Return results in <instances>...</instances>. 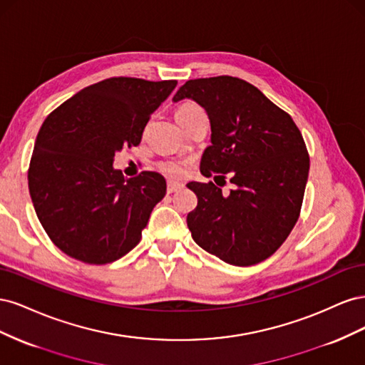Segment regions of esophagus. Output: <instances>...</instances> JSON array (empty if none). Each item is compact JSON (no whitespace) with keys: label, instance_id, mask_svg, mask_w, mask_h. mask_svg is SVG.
Wrapping results in <instances>:
<instances>
[{"label":"esophagus","instance_id":"esophagus-1","mask_svg":"<svg viewBox=\"0 0 365 365\" xmlns=\"http://www.w3.org/2000/svg\"><path fill=\"white\" fill-rule=\"evenodd\" d=\"M184 187V184L182 182H175V181H169L168 182V193H175V192H178V190H181Z\"/></svg>","mask_w":365,"mask_h":365}]
</instances>
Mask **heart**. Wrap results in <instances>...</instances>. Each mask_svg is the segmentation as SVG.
Wrapping results in <instances>:
<instances>
[{
  "instance_id": "b5f03b06",
  "label": "heart",
  "mask_w": 365,
  "mask_h": 365,
  "mask_svg": "<svg viewBox=\"0 0 365 365\" xmlns=\"http://www.w3.org/2000/svg\"><path fill=\"white\" fill-rule=\"evenodd\" d=\"M200 117H207L204 109L195 102H185L176 108L175 118L184 128ZM160 170L169 178H181L185 173V164L180 161H164L160 164Z\"/></svg>"
}]
</instances>
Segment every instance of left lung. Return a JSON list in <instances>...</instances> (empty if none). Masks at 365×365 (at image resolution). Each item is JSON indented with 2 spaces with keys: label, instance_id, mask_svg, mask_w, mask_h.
Returning <instances> with one entry per match:
<instances>
[{
  "label": "left lung",
  "instance_id": "left-lung-1",
  "mask_svg": "<svg viewBox=\"0 0 365 365\" xmlns=\"http://www.w3.org/2000/svg\"><path fill=\"white\" fill-rule=\"evenodd\" d=\"M193 98L212 125V146L201 160L207 178L225 180L222 195L210 182H189L197 205L187 215L192 237L207 252L236 267L256 264L289 236L303 204L309 153L288 113L259 88L233 76L187 81L173 101Z\"/></svg>",
  "mask_w": 365,
  "mask_h": 365
}]
</instances>
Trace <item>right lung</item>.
Returning a JSON list of instances; mask_svg holds the SVG:
<instances>
[{
	"mask_svg": "<svg viewBox=\"0 0 365 365\" xmlns=\"http://www.w3.org/2000/svg\"><path fill=\"white\" fill-rule=\"evenodd\" d=\"M176 81L111 77L83 88L43 121L29 165L36 216L62 252L106 264L134 248L165 180L145 170L125 178L115 152L138 146L153 111Z\"/></svg>",
	"mask_w": 365,
	"mask_h": 365,
	"instance_id": "add662e5",
	"label": "right lung"
}]
</instances>
